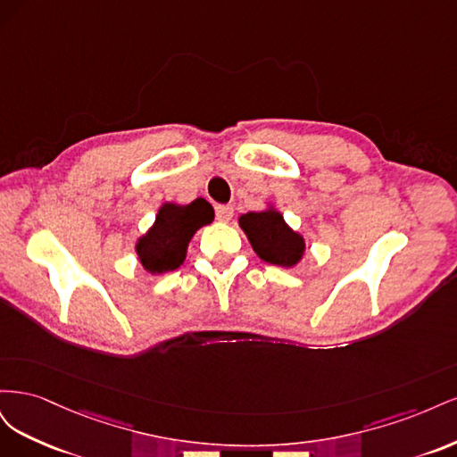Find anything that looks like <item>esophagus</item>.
Masks as SVG:
<instances>
[{"mask_svg": "<svg viewBox=\"0 0 457 457\" xmlns=\"http://www.w3.org/2000/svg\"><path fill=\"white\" fill-rule=\"evenodd\" d=\"M215 215H217V219L220 220V223H228V220L234 215V210H232L230 205H217L215 207Z\"/></svg>", "mask_w": 457, "mask_h": 457, "instance_id": "obj_1", "label": "esophagus"}]
</instances>
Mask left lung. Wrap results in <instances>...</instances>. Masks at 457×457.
Returning <instances> with one entry per match:
<instances>
[{
    "mask_svg": "<svg viewBox=\"0 0 457 457\" xmlns=\"http://www.w3.org/2000/svg\"><path fill=\"white\" fill-rule=\"evenodd\" d=\"M238 223L253 252L270 265L295 267L305 253V238L289 228L284 215L270 205L269 210L240 215Z\"/></svg>",
    "mask_w": 457,
    "mask_h": 457,
    "instance_id": "left-lung-1",
    "label": "left lung"
}]
</instances>
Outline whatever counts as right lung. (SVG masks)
I'll return each instance as SVG.
<instances>
[{
	"label": "right lung",
	"instance_id": "obj_1",
	"mask_svg": "<svg viewBox=\"0 0 457 457\" xmlns=\"http://www.w3.org/2000/svg\"><path fill=\"white\" fill-rule=\"evenodd\" d=\"M213 217V207L204 198H196L187 205L163 204L158 210L154 225L135 245L143 269L150 274H163L181 267L195 232L210 225Z\"/></svg>",
	"mask_w": 457,
	"mask_h": 457
}]
</instances>
